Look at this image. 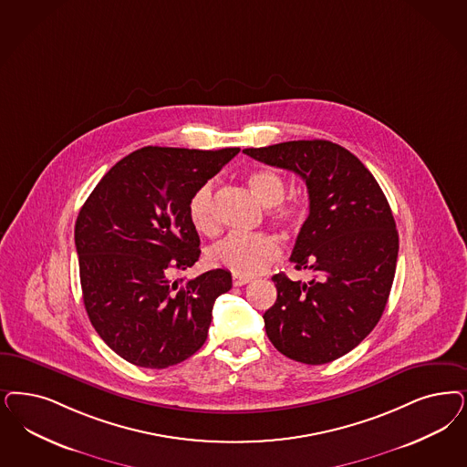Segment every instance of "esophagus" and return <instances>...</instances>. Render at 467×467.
Returning a JSON list of instances; mask_svg holds the SVG:
<instances>
[{"label": "esophagus", "mask_w": 467, "mask_h": 467, "mask_svg": "<svg viewBox=\"0 0 467 467\" xmlns=\"http://www.w3.org/2000/svg\"><path fill=\"white\" fill-rule=\"evenodd\" d=\"M248 283H252V277H246V275H233V285L234 286H243V285H248Z\"/></svg>", "instance_id": "esophagus-1"}]
</instances>
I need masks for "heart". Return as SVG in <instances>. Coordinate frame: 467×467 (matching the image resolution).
<instances>
[{"instance_id":"heart-1","label":"heart","mask_w":467,"mask_h":467,"mask_svg":"<svg viewBox=\"0 0 467 467\" xmlns=\"http://www.w3.org/2000/svg\"><path fill=\"white\" fill-rule=\"evenodd\" d=\"M246 182L258 200L269 207V217L275 224L286 229H298L306 223V210L300 202H285L286 182L273 169H255L248 172ZM190 221L202 234H213L217 231L215 194L213 184H203L192 196L188 205ZM281 255L279 242L273 234H231L223 242L213 244L207 254L210 265L227 269L236 275H254L265 271Z\"/></svg>"}]
</instances>
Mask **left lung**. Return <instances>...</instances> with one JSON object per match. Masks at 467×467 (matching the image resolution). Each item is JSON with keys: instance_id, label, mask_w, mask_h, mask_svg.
<instances>
[{"instance_id": "1", "label": "left lung", "mask_w": 467, "mask_h": 467, "mask_svg": "<svg viewBox=\"0 0 467 467\" xmlns=\"http://www.w3.org/2000/svg\"><path fill=\"white\" fill-rule=\"evenodd\" d=\"M243 153L298 174L310 202L290 260L316 277L302 283L273 275L277 298L264 314L265 333L296 362H333L369 335L389 296L399 233L385 193L354 153L326 140Z\"/></svg>"}]
</instances>
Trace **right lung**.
Segmentation results:
<instances>
[{
	"mask_svg": "<svg viewBox=\"0 0 467 467\" xmlns=\"http://www.w3.org/2000/svg\"><path fill=\"white\" fill-rule=\"evenodd\" d=\"M238 151L146 146L117 161L82 205L74 236L84 306L99 338L134 366L165 369L207 339L231 273L186 283L171 274L200 257L192 196Z\"/></svg>",
	"mask_w": 467,
	"mask_h": 467,
	"instance_id": "add662e5",
	"label": "right lung"
}]
</instances>
